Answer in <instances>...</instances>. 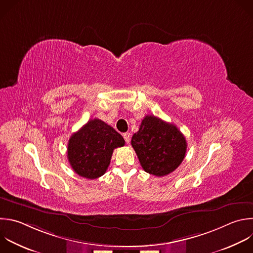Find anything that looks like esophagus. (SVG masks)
I'll return each mask as SVG.
<instances>
[{"instance_id":"obj_1","label":"esophagus","mask_w":253,"mask_h":253,"mask_svg":"<svg viewBox=\"0 0 253 253\" xmlns=\"http://www.w3.org/2000/svg\"><path fill=\"white\" fill-rule=\"evenodd\" d=\"M130 133H124L123 134V138H124V140H125V142L127 143V144H129L130 143Z\"/></svg>"}]
</instances>
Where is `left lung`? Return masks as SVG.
Wrapping results in <instances>:
<instances>
[{"mask_svg":"<svg viewBox=\"0 0 253 253\" xmlns=\"http://www.w3.org/2000/svg\"><path fill=\"white\" fill-rule=\"evenodd\" d=\"M145 172L164 177L174 172L187 152L185 136L172 123L153 115L142 120L139 131L131 140Z\"/></svg>","mask_w":253,"mask_h":253,"instance_id":"8db88e82","label":"left lung"}]
</instances>
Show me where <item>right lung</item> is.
Instances as JSON below:
<instances>
[{
  "label": "right lung",
  "instance_id": "add662e5",
  "mask_svg": "<svg viewBox=\"0 0 253 253\" xmlns=\"http://www.w3.org/2000/svg\"><path fill=\"white\" fill-rule=\"evenodd\" d=\"M124 145L125 141L117 131L95 118L71 135L67 159L77 175L94 180L105 174L113 150Z\"/></svg>",
  "mask_w": 253,
  "mask_h": 253
}]
</instances>
